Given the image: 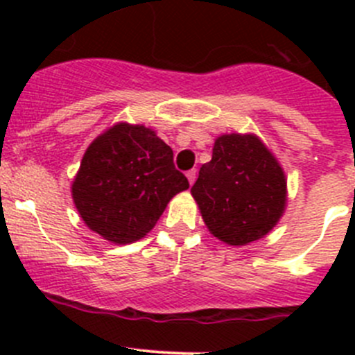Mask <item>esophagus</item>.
I'll return each instance as SVG.
<instances>
[{
	"label": "esophagus",
	"instance_id": "obj_1",
	"mask_svg": "<svg viewBox=\"0 0 355 355\" xmlns=\"http://www.w3.org/2000/svg\"><path fill=\"white\" fill-rule=\"evenodd\" d=\"M196 178H198V171L196 170H189L187 171V180H189V184H194L196 182Z\"/></svg>",
	"mask_w": 355,
	"mask_h": 355
}]
</instances>
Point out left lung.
Instances as JSON below:
<instances>
[{"label": "left lung", "mask_w": 355, "mask_h": 355, "mask_svg": "<svg viewBox=\"0 0 355 355\" xmlns=\"http://www.w3.org/2000/svg\"><path fill=\"white\" fill-rule=\"evenodd\" d=\"M211 234L230 245L259 241L280 221L287 178L277 157L254 134H225L191 189Z\"/></svg>", "instance_id": "1"}]
</instances>
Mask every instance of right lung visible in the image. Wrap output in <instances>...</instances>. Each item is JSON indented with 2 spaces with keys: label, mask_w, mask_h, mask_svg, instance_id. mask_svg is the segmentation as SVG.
<instances>
[{
  "label": "right lung",
  "mask_w": 355,
  "mask_h": 355,
  "mask_svg": "<svg viewBox=\"0 0 355 355\" xmlns=\"http://www.w3.org/2000/svg\"><path fill=\"white\" fill-rule=\"evenodd\" d=\"M185 189L189 180L155 130L116 123L87 148L71 198L92 232L113 244H132L155 228L170 199Z\"/></svg>",
  "instance_id": "right-lung-1"
}]
</instances>
